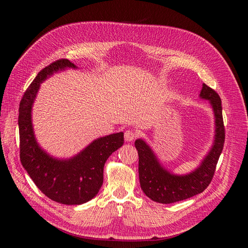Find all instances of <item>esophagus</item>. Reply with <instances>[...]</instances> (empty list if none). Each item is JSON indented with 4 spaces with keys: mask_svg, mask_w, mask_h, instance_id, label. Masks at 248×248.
<instances>
[{
    "mask_svg": "<svg viewBox=\"0 0 248 248\" xmlns=\"http://www.w3.org/2000/svg\"><path fill=\"white\" fill-rule=\"evenodd\" d=\"M134 138H136V133H134V131H132V130H126L125 131V133H124L125 141H127V142L132 141L134 140Z\"/></svg>",
    "mask_w": 248,
    "mask_h": 248,
    "instance_id": "1",
    "label": "esophagus"
}]
</instances>
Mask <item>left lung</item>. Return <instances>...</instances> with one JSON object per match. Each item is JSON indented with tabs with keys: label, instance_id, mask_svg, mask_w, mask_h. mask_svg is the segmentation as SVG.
Wrapping results in <instances>:
<instances>
[{
	"label": "left lung",
	"instance_id": "8db88e82",
	"mask_svg": "<svg viewBox=\"0 0 248 248\" xmlns=\"http://www.w3.org/2000/svg\"><path fill=\"white\" fill-rule=\"evenodd\" d=\"M200 98L208 100L214 116V139L199 166L186 174H175L163 167L148 142L134 141L139 153V176L140 188L146 196L160 204H171L189 199L204 191L211 182L217 161L224 144V127L221 100L214 90L202 84Z\"/></svg>",
	"mask_w": 248,
	"mask_h": 248
}]
</instances>
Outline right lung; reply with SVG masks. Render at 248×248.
I'll list each match as a JSON object with an SVG mask.
<instances>
[{"label":"right lung","mask_w":248,"mask_h":248,"mask_svg":"<svg viewBox=\"0 0 248 248\" xmlns=\"http://www.w3.org/2000/svg\"><path fill=\"white\" fill-rule=\"evenodd\" d=\"M78 68L69 60H58L51 63L37 74L19 104L22 167L47 198L64 205H81L96 197L103 183L106 161L124 144L122 131L111 133L94 140L69 158L52 156L39 145L34 131L32 111L40 86L55 73Z\"/></svg>","instance_id":"add662e5"}]
</instances>
